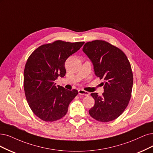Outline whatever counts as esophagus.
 Returning a JSON list of instances; mask_svg holds the SVG:
<instances>
[{
    "label": "esophagus",
    "mask_w": 153,
    "mask_h": 153,
    "mask_svg": "<svg viewBox=\"0 0 153 153\" xmlns=\"http://www.w3.org/2000/svg\"><path fill=\"white\" fill-rule=\"evenodd\" d=\"M78 93L80 95H83V96H88L89 95V93L88 91H84L83 89H79L78 90Z\"/></svg>",
    "instance_id": "1"
}]
</instances>
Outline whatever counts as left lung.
I'll return each instance as SVG.
<instances>
[{
  "label": "left lung",
  "mask_w": 153,
  "mask_h": 153,
  "mask_svg": "<svg viewBox=\"0 0 153 153\" xmlns=\"http://www.w3.org/2000/svg\"><path fill=\"white\" fill-rule=\"evenodd\" d=\"M82 51L91 61L95 75L105 80L103 95L91 94L95 103L89 114L100 122L114 120L122 115L131 97L133 74L130 62L121 50L102 40L86 43Z\"/></svg>",
  "instance_id": "8db88e82"
}]
</instances>
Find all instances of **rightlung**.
<instances>
[{
    "mask_svg": "<svg viewBox=\"0 0 153 153\" xmlns=\"http://www.w3.org/2000/svg\"><path fill=\"white\" fill-rule=\"evenodd\" d=\"M84 42L61 40L42 45L28 58L24 71V89L30 108L45 122H53L64 117L70 103L78 94L55 86L59 76L65 75V62Z\"/></svg>",
    "mask_w": 153,
    "mask_h": 153,
    "instance_id": "obj_1",
    "label": "right lung"
}]
</instances>
